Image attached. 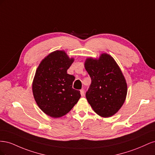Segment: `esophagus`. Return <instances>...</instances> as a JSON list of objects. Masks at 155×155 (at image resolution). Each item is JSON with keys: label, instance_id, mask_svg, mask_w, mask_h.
I'll return each instance as SVG.
<instances>
[{"label": "esophagus", "instance_id": "esophagus-1", "mask_svg": "<svg viewBox=\"0 0 155 155\" xmlns=\"http://www.w3.org/2000/svg\"><path fill=\"white\" fill-rule=\"evenodd\" d=\"M80 93H81V96H83L84 94H85V90H84V89H81V90L80 91Z\"/></svg>", "mask_w": 155, "mask_h": 155}]
</instances>
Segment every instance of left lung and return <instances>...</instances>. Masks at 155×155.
<instances>
[{"mask_svg": "<svg viewBox=\"0 0 155 155\" xmlns=\"http://www.w3.org/2000/svg\"><path fill=\"white\" fill-rule=\"evenodd\" d=\"M85 67L91 78L86 97L92 109L104 118L113 116L125 100L127 85L113 58L102 54L99 59L87 58Z\"/></svg>", "mask_w": 155, "mask_h": 155, "instance_id": "left-lung-1", "label": "left lung"}]
</instances>
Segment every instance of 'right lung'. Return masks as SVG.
<instances>
[{"instance_id": "obj_1", "label": "right lung", "mask_w": 155, "mask_h": 155, "mask_svg": "<svg viewBox=\"0 0 155 155\" xmlns=\"http://www.w3.org/2000/svg\"><path fill=\"white\" fill-rule=\"evenodd\" d=\"M74 61L65 51L56 50L42 60L37 68L33 94L40 109L52 118L67 114L81 97L80 91L72 88L75 77L67 74Z\"/></svg>"}]
</instances>
